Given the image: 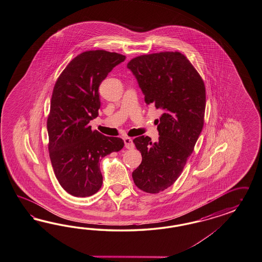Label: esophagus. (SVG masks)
Here are the masks:
<instances>
[{"instance_id":"34e87169","label":"esophagus","mask_w":262,"mask_h":262,"mask_svg":"<svg viewBox=\"0 0 262 262\" xmlns=\"http://www.w3.org/2000/svg\"><path fill=\"white\" fill-rule=\"evenodd\" d=\"M124 142H125V147H126L127 149H132L135 148V144H134L132 138L125 137V138H124Z\"/></svg>"}]
</instances>
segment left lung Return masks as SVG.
Masks as SVG:
<instances>
[{
  "mask_svg": "<svg viewBox=\"0 0 262 262\" xmlns=\"http://www.w3.org/2000/svg\"><path fill=\"white\" fill-rule=\"evenodd\" d=\"M133 71L145 102L161 116L155 121L156 142L141 135L134 139L142 162L133 172L138 189L158 193L173 184L202 132L205 116L204 82L187 57L178 51L145 54L127 64Z\"/></svg>",
  "mask_w": 262,
  "mask_h": 262,
  "instance_id": "obj_1",
  "label": "left lung"
}]
</instances>
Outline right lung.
I'll list each match as a JSON object with an SVG mask.
<instances>
[{"mask_svg":"<svg viewBox=\"0 0 262 262\" xmlns=\"http://www.w3.org/2000/svg\"><path fill=\"white\" fill-rule=\"evenodd\" d=\"M125 59L106 50L82 52L54 85L47 121L50 161L58 182L73 196H91L99 191L101 159L124 147L119 137L92 129L90 121L98 116L100 84Z\"/></svg>","mask_w":262,"mask_h":262,"instance_id":"add662e5","label":"right lung"}]
</instances>
